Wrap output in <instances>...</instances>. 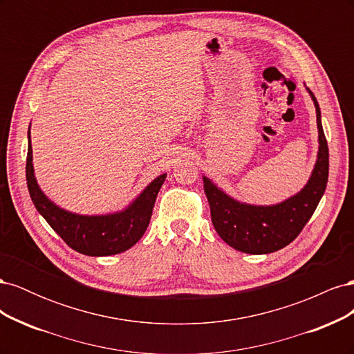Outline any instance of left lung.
<instances>
[{
    "label": "left lung",
    "mask_w": 354,
    "mask_h": 354,
    "mask_svg": "<svg viewBox=\"0 0 354 354\" xmlns=\"http://www.w3.org/2000/svg\"><path fill=\"white\" fill-rule=\"evenodd\" d=\"M316 108L317 158L304 187L295 195L272 205H254L227 195L211 178L202 176L214 229L232 248L246 254H270L291 243L312 218L322 199L329 173V152L322 128L320 108L306 87Z\"/></svg>",
    "instance_id": "8db88e82"
}]
</instances>
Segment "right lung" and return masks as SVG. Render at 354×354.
<instances>
[{"label": "right lung", "instance_id": "add662e5", "mask_svg": "<svg viewBox=\"0 0 354 354\" xmlns=\"http://www.w3.org/2000/svg\"><path fill=\"white\" fill-rule=\"evenodd\" d=\"M167 174L152 180L137 198L120 211L108 214H77L60 208L39 187L32 156L30 125L28 130L26 181L32 202L46 221L72 250L90 257L115 255L130 250L145 234L160 186Z\"/></svg>", "mask_w": 354, "mask_h": 354}]
</instances>
